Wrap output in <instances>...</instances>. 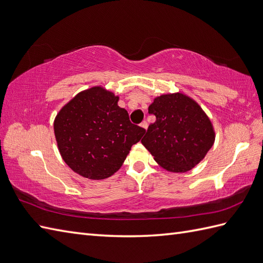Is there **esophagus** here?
<instances>
[{"instance_id": "esophagus-1", "label": "esophagus", "mask_w": 263, "mask_h": 263, "mask_svg": "<svg viewBox=\"0 0 263 263\" xmlns=\"http://www.w3.org/2000/svg\"><path fill=\"white\" fill-rule=\"evenodd\" d=\"M140 126H141L143 130H146V127H148V123H146V122H145V121H143V122H142V123H141V124H140Z\"/></svg>"}]
</instances>
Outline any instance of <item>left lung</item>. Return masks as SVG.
I'll use <instances>...</instances> for the list:
<instances>
[{
    "instance_id": "1",
    "label": "left lung",
    "mask_w": 263,
    "mask_h": 263,
    "mask_svg": "<svg viewBox=\"0 0 263 263\" xmlns=\"http://www.w3.org/2000/svg\"><path fill=\"white\" fill-rule=\"evenodd\" d=\"M156 122L141 140L154 159L170 173H186L214 144L215 130L199 104L182 93L162 94L150 104Z\"/></svg>"
}]
</instances>
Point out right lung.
<instances>
[{
	"label": "right lung",
	"instance_id": "right-lung-1",
	"mask_svg": "<svg viewBox=\"0 0 263 263\" xmlns=\"http://www.w3.org/2000/svg\"><path fill=\"white\" fill-rule=\"evenodd\" d=\"M118 102L113 91L94 86L79 91L54 118L60 156L85 178L99 180L114 175L144 134Z\"/></svg>",
	"mask_w": 263,
	"mask_h": 263
}]
</instances>
